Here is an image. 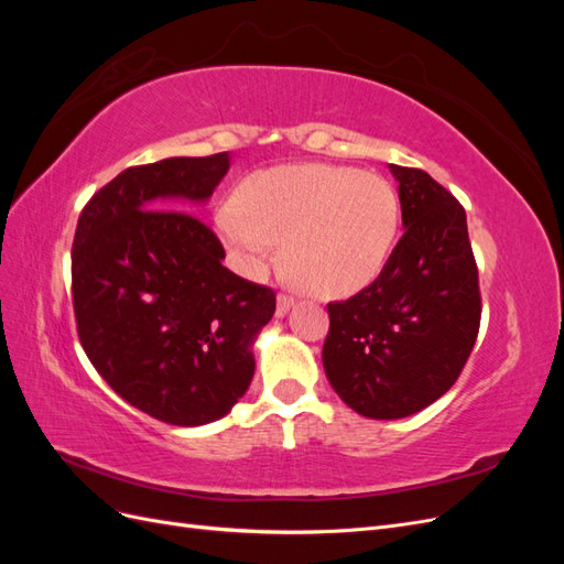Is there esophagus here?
Listing matches in <instances>:
<instances>
[{
  "label": "esophagus",
  "mask_w": 564,
  "mask_h": 564,
  "mask_svg": "<svg viewBox=\"0 0 564 564\" xmlns=\"http://www.w3.org/2000/svg\"><path fill=\"white\" fill-rule=\"evenodd\" d=\"M292 305H294V296L280 294V296H278V311H275V315H278V317H284L289 311H292Z\"/></svg>",
  "instance_id": "obj_1"
}]
</instances>
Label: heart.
<instances>
[{
    "mask_svg": "<svg viewBox=\"0 0 564 564\" xmlns=\"http://www.w3.org/2000/svg\"><path fill=\"white\" fill-rule=\"evenodd\" d=\"M220 209L218 232L251 270L282 242L286 278L319 299H346L381 275L400 228V199L379 174L289 164L247 176Z\"/></svg>",
    "mask_w": 564,
    "mask_h": 564,
    "instance_id": "heart-1",
    "label": "heart"
}]
</instances>
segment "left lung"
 <instances>
[{
    "mask_svg": "<svg viewBox=\"0 0 564 564\" xmlns=\"http://www.w3.org/2000/svg\"><path fill=\"white\" fill-rule=\"evenodd\" d=\"M404 235L381 275L329 303L322 365L357 414L402 419L454 386L480 329L482 299L466 212L421 169L390 164Z\"/></svg>",
    "mask_w": 564,
    "mask_h": 564,
    "instance_id": "obj_1",
    "label": "left lung"
}]
</instances>
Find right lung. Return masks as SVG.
Here are the masks:
<instances>
[{
	"label": "right lung",
	"mask_w": 564,
	"mask_h": 564,
	"mask_svg": "<svg viewBox=\"0 0 564 564\" xmlns=\"http://www.w3.org/2000/svg\"><path fill=\"white\" fill-rule=\"evenodd\" d=\"M228 169V152L129 166L87 202L73 242L84 352L119 398L185 429L245 395L275 313V292L230 272L214 230L183 212Z\"/></svg>",
	"instance_id": "1"
}]
</instances>
